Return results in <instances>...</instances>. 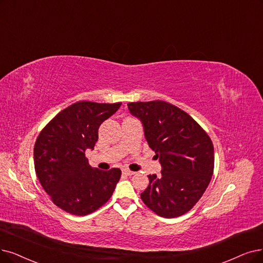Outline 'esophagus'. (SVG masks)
Segmentation results:
<instances>
[{"label": "esophagus", "instance_id": "34e87169", "mask_svg": "<svg viewBox=\"0 0 263 263\" xmlns=\"http://www.w3.org/2000/svg\"><path fill=\"white\" fill-rule=\"evenodd\" d=\"M123 174L124 175H126V176H133V175H135V173L134 172H132V171H129V170H123Z\"/></svg>", "mask_w": 263, "mask_h": 263}]
</instances>
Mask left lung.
Instances as JSON below:
<instances>
[{
	"mask_svg": "<svg viewBox=\"0 0 263 263\" xmlns=\"http://www.w3.org/2000/svg\"><path fill=\"white\" fill-rule=\"evenodd\" d=\"M140 119L145 139L162 165L161 175H149L140 194L153 213L175 218L199 201L214 174V144L207 133L186 112L163 100L129 102Z\"/></svg>",
	"mask_w": 263,
	"mask_h": 263,
	"instance_id": "8db88e82",
	"label": "left lung"
}]
</instances>
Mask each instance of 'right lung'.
<instances>
[{"instance_id":"1","label":"right lung","mask_w":263,"mask_h":263,"mask_svg":"<svg viewBox=\"0 0 263 263\" xmlns=\"http://www.w3.org/2000/svg\"><path fill=\"white\" fill-rule=\"evenodd\" d=\"M121 104L78 101L60 111L37 136L33 151L35 173L51 202L62 211L86 216L112 196L121 170L91 167L85 151L95 146L99 126Z\"/></svg>"}]
</instances>
